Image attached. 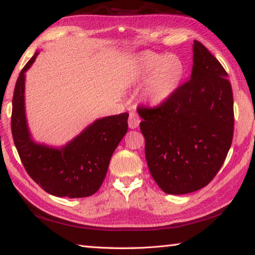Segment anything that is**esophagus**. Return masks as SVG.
I'll return each instance as SVG.
<instances>
[{
	"instance_id": "1",
	"label": "esophagus",
	"mask_w": 255,
	"mask_h": 255,
	"mask_svg": "<svg viewBox=\"0 0 255 255\" xmlns=\"http://www.w3.org/2000/svg\"><path fill=\"white\" fill-rule=\"evenodd\" d=\"M139 123H140L139 116H138L136 112H130V115H129V118H128L129 128H131V129L137 128L138 126H139Z\"/></svg>"
}]
</instances>
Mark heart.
<instances>
[{"instance_id":"1","label":"heart","mask_w":255,"mask_h":255,"mask_svg":"<svg viewBox=\"0 0 255 255\" xmlns=\"http://www.w3.org/2000/svg\"><path fill=\"white\" fill-rule=\"evenodd\" d=\"M184 75L185 65L179 56L148 51L138 58L132 79L137 83L146 81L145 99L152 105H159L179 89Z\"/></svg>"}]
</instances>
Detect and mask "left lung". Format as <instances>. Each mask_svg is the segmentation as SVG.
I'll list each match as a JSON object with an SVG mask.
<instances>
[{
	"mask_svg": "<svg viewBox=\"0 0 255 255\" xmlns=\"http://www.w3.org/2000/svg\"><path fill=\"white\" fill-rule=\"evenodd\" d=\"M227 72L193 42L190 80L155 107L138 106L150 174L169 195L206 187L225 162L234 133V100Z\"/></svg>",
	"mask_w": 255,
	"mask_h": 255,
	"instance_id": "obj_1",
	"label": "left lung"
}]
</instances>
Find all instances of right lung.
<instances>
[{
    "label": "right lung",
    "instance_id": "obj_1",
    "mask_svg": "<svg viewBox=\"0 0 255 255\" xmlns=\"http://www.w3.org/2000/svg\"><path fill=\"white\" fill-rule=\"evenodd\" d=\"M38 53L25 64L12 99L11 130L27 173L46 192L56 197L92 196L106 178L110 158L128 130V114L99 119L60 149L33 143L24 116V73Z\"/></svg>",
    "mask_w": 255,
    "mask_h": 255
}]
</instances>
